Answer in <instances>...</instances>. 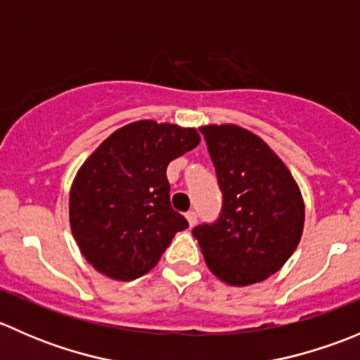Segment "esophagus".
I'll use <instances>...</instances> for the list:
<instances>
[{
  "mask_svg": "<svg viewBox=\"0 0 360 360\" xmlns=\"http://www.w3.org/2000/svg\"><path fill=\"white\" fill-rule=\"evenodd\" d=\"M186 219H188V224H190V226H195V224H197V212H195V210L186 212Z\"/></svg>",
  "mask_w": 360,
  "mask_h": 360,
  "instance_id": "34e87169",
  "label": "esophagus"
}]
</instances>
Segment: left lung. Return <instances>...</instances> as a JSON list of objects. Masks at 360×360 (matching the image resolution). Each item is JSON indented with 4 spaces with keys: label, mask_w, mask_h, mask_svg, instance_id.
<instances>
[{
    "label": "left lung",
    "mask_w": 360,
    "mask_h": 360,
    "mask_svg": "<svg viewBox=\"0 0 360 360\" xmlns=\"http://www.w3.org/2000/svg\"><path fill=\"white\" fill-rule=\"evenodd\" d=\"M223 191L214 224L193 228L209 270L230 285L277 274L303 235L304 202L292 174L261 137L233 123L203 125Z\"/></svg>",
    "instance_id": "obj_1"
}]
</instances>
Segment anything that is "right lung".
Returning <instances> with one entry per match:
<instances>
[{
    "instance_id": "right-lung-1",
    "label": "right lung",
    "mask_w": 360,
    "mask_h": 360,
    "mask_svg": "<svg viewBox=\"0 0 360 360\" xmlns=\"http://www.w3.org/2000/svg\"><path fill=\"white\" fill-rule=\"evenodd\" d=\"M193 127L139 120L115 130L85 160L69 191V224L99 274L134 281L157 266L188 221L170 205L167 165L193 150Z\"/></svg>"
}]
</instances>
